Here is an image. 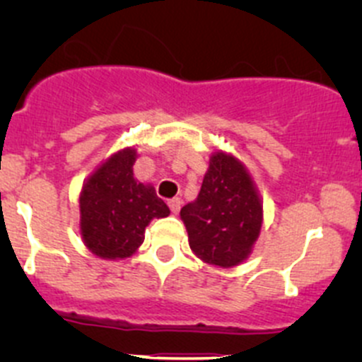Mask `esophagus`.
<instances>
[{"label": "esophagus", "mask_w": 362, "mask_h": 362, "mask_svg": "<svg viewBox=\"0 0 362 362\" xmlns=\"http://www.w3.org/2000/svg\"><path fill=\"white\" fill-rule=\"evenodd\" d=\"M180 204H182L180 198H173V199H170V202H168V206H170L171 214H175V215H177L178 210H180Z\"/></svg>", "instance_id": "1"}]
</instances>
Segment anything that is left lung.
I'll list each match as a JSON object with an SVG mask.
<instances>
[{
  "mask_svg": "<svg viewBox=\"0 0 362 362\" xmlns=\"http://www.w3.org/2000/svg\"><path fill=\"white\" fill-rule=\"evenodd\" d=\"M191 250L208 264L233 268L250 255L262 226V203L247 168L215 152L202 191L180 210Z\"/></svg>",
  "mask_w": 362,
  "mask_h": 362,
  "instance_id": "1",
  "label": "left lung"
}]
</instances>
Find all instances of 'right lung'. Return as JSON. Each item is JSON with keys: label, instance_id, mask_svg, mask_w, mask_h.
Returning a JSON list of instances; mask_svg holds the SVG:
<instances>
[{"label": "right lung", "instance_id": "add662e5", "mask_svg": "<svg viewBox=\"0 0 362 362\" xmlns=\"http://www.w3.org/2000/svg\"><path fill=\"white\" fill-rule=\"evenodd\" d=\"M134 148L119 151L87 178L80 192V235L101 259L133 255L144 243L148 222L170 215L156 189L134 178Z\"/></svg>", "mask_w": 362, "mask_h": 362}]
</instances>
